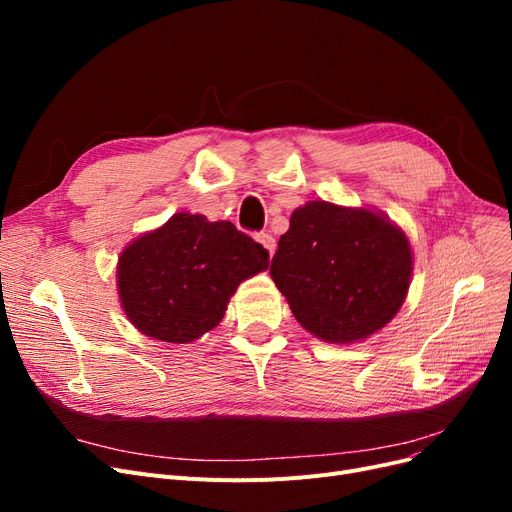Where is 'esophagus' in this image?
<instances>
[{"label":"esophagus","instance_id":"34e87169","mask_svg":"<svg viewBox=\"0 0 512 512\" xmlns=\"http://www.w3.org/2000/svg\"><path fill=\"white\" fill-rule=\"evenodd\" d=\"M256 241H258L262 247H265V250L269 252V256L275 254V239L269 235V232H258Z\"/></svg>","mask_w":512,"mask_h":512}]
</instances>
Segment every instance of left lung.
<instances>
[{
	"instance_id": "8db88e82",
	"label": "left lung",
	"mask_w": 512,
	"mask_h": 512,
	"mask_svg": "<svg viewBox=\"0 0 512 512\" xmlns=\"http://www.w3.org/2000/svg\"><path fill=\"white\" fill-rule=\"evenodd\" d=\"M271 277L303 329L329 344L361 342L406 299L410 241L384 213L309 200L290 215Z\"/></svg>"
}]
</instances>
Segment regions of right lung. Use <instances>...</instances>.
Listing matches in <instances>:
<instances>
[{
	"label": "right lung",
	"instance_id": "obj_1",
	"mask_svg": "<svg viewBox=\"0 0 512 512\" xmlns=\"http://www.w3.org/2000/svg\"><path fill=\"white\" fill-rule=\"evenodd\" d=\"M267 269L269 252L235 224L183 211L121 252L119 301L143 335L190 344L218 327L243 280Z\"/></svg>",
	"mask_w": 512,
	"mask_h": 512
}]
</instances>
